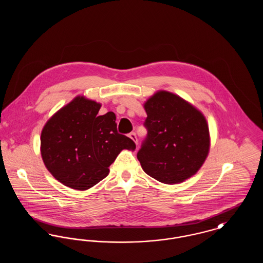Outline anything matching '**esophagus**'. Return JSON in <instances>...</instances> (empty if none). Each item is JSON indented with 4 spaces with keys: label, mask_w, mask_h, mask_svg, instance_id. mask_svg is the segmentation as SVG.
Listing matches in <instances>:
<instances>
[{
    "label": "esophagus",
    "mask_w": 263,
    "mask_h": 263,
    "mask_svg": "<svg viewBox=\"0 0 263 263\" xmlns=\"http://www.w3.org/2000/svg\"><path fill=\"white\" fill-rule=\"evenodd\" d=\"M128 136H129V138H130V139H132V140H133V141H134V143H135V144H137V142H138L137 136H136V134H135V133H134V132H132V133H130V134H129V135H128Z\"/></svg>",
    "instance_id": "1"
}]
</instances>
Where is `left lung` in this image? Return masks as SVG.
Returning <instances> with one entry per match:
<instances>
[{"label": "left lung", "mask_w": 263, "mask_h": 263, "mask_svg": "<svg viewBox=\"0 0 263 263\" xmlns=\"http://www.w3.org/2000/svg\"><path fill=\"white\" fill-rule=\"evenodd\" d=\"M148 136L137 158L143 171L165 184L183 182L200 170L210 150L203 113L179 96L158 90L144 103Z\"/></svg>", "instance_id": "left-lung-1"}]
</instances>
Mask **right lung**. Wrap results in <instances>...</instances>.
<instances>
[{
	"label": "right lung",
	"instance_id": "add662e5",
	"mask_svg": "<svg viewBox=\"0 0 263 263\" xmlns=\"http://www.w3.org/2000/svg\"><path fill=\"white\" fill-rule=\"evenodd\" d=\"M101 104L78 96L51 116L41 131L43 163L58 181L87 190L109 174V165L122 150L135 143L117 132L112 111L99 115Z\"/></svg>",
	"mask_w": 263,
	"mask_h": 263
}]
</instances>
